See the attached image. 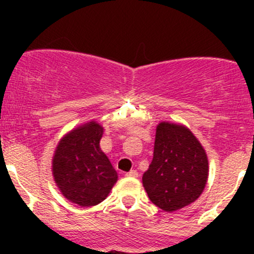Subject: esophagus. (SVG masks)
Returning a JSON list of instances; mask_svg holds the SVG:
<instances>
[{
    "instance_id": "obj_1",
    "label": "esophagus",
    "mask_w": 254,
    "mask_h": 254,
    "mask_svg": "<svg viewBox=\"0 0 254 254\" xmlns=\"http://www.w3.org/2000/svg\"><path fill=\"white\" fill-rule=\"evenodd\" d=\"M127 177H131V178H136V177H139V173H137V171L131 170V171H130V172L127 173Z\"/></svg>"
}]
</instances>
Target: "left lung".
I'll use <instances>...</instances> for the list:
<instances>
[{"label":"left lung","instance_id":"1","mask_svg":"<svg viewBox=\"0 0 254 254\" xmlns=\"http://www.w3.org/2000/svg\"><path fill=\"white\" fill-rule=\"evenodd\" d=\"M207 177V155L195 135L182 124L161 122L153 158L142 176L150 200L163 211L175 212L200 196Z\"/></svg>","mask_w":254,"mask_h":254}]
</instances>
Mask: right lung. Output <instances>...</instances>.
Listing matches in <instances>:
<instances>
[{
    "label": "right lung",
    "instance_id": "1",
    "mask_svg": "<svg viewBox=\"0 0 254 254\" xmlns=\"http://www.w3.org/2000/svg\"><path fill=\"white\" fill-rule=\"evenodd\" d=\"M103 130L96 120L75 127L61 137L51 161L59 190L82 207L102 203L118 181L117 171L99 146Z\"/></svg>",
    "mask_w": 254,
    "mask_h": 254
}]
</instances>
